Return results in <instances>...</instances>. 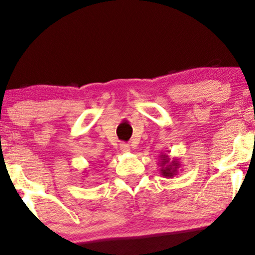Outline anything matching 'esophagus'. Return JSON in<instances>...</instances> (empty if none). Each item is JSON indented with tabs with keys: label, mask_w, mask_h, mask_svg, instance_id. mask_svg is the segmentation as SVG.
Wrapping results in <instances>:
<instances>
[{
	"label": "esophagus",
	"mask_w": 255,
	"mask_h": 255,
	"mask_svg": "<svg viewBox=\"0 0 255 255\" xmlns=\"http://www.w3.org/2000/svg\"><path fill=\"white\" fill-rule=\"evenodd\" d=\"M120 148H121V151L125 152V153H127V152L130 151V146L128 144H121L120 145Z\"/></svg>",
	"instance_id": "1"
}]
</instances>
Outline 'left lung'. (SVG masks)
Here are the masks:
<instances>
[{
  "mask_svg": "<svg viewBox=\"0 0 255 255\" xmlns=\"http://www.w3.org/2000/svg\"><path fill=\"white\" fill-rule=\"evenodd\" d=\"M159 164L160 166V174L166 178H172L174 176H176L178 174V169H180V160L177 158H172L170 159V157L168 156L166 153H162L159 156Z\"/></svg>",
  "mask_w": 255,
  "mask_h": 255,
  "instance_id": "left-lung-1",
  "label": "left lung"
}]
</instances>
